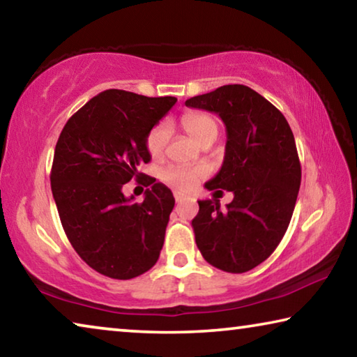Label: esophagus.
<instances>
[{"label": "esophagus", "instance_id": "esophagus-1", "mask_svg": "<svg viewBox=\"0 0 357 357\" xmlns=\"http://www.w3.org/2000/svg\"><path fill=\"white\" fill-rule=\"evenodd\" d=\"M185 195L184 193H181V192H174V200H176L178 203H181V202H184L185 200Z\"/></svg>", "mask_w": 357, "mask_h": 357}]
</instances>
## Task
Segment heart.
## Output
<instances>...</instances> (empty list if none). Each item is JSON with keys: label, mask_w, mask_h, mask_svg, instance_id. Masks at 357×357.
I'll return each instance as SVG.
<instances>
[{"label": "heart", "mask_w": 357, "mask_h": 357, "mask_svg": "<svg viewBox=\"0 0 357 357\" xmlns=\"http://www.w3.org/2000/svg\"><path fill=\"white\" fill-rule=\"evenodd\" d=\"M181 124L185 129L193 140L202 143L204 138L209 135H215L219 132V126L215 121L203 113H189L181 119ZM168 137H170V129L165 124H159L151 129L146 137V151L153 159H160L164 154ZM204 176L203 168H192V167H170L162 172V179L168 185L176 187L181 190H187L197 183L198 179Z\"/></svg>", "instance_id": "heart-1"}]
</instances>
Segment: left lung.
Here are the masks:
<instances>
[{
    "instance_id": "obj_1",
    "label": "left lung",
    "mask_w": 357,
    "mask_h": 357,
    "mask_svg": "<svg viewBox=\"0 0 357 357\" xmlns=\"http://www.w3.org/2000/svg\"><path fill=\"white\" fill-rule=\"evenodd\" d=\"M187 107L219 114L227 128L225 157L208 190L233 192L200 200L192 220L203 258L225 273H247L263 263L285 234L301 185L294 135L285 116L244 84H225L185 100Z\"/></svg>"
}]
</instances>
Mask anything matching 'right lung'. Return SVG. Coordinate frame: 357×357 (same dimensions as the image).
Here are the masks:
<instances>
[{"label": "right lung", "mask_w": 357, "mask_h": 357, "mask_svg": "<svg viewBox=\"0 0 357 357\" xmlns=\"http://www.w3.org/2000/svg\"><path fill=\"white\" fill-rule=\"evenodd\" d=\"M176 100L107 89L72 114L58 138L50 183L66 236L110 279H134L159 259L174 198L138 167L151 160V129ZM134 177L149 187L142 204L122 192Z\"/></svg>", "instance_id": "1"}]
</instances>
